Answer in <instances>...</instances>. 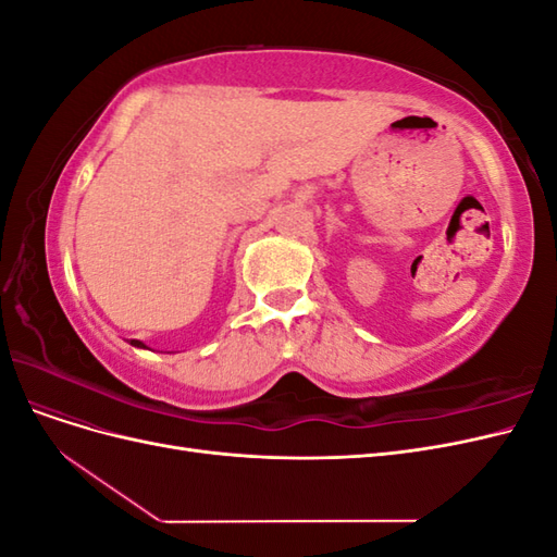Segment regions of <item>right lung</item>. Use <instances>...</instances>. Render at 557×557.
<instances>
[{"mask_svg":"<svg viewBox=\"0 0 557 557\" xmlns=\"http://www.w3.org/2000/svg\"><path fill=\"white\" fill-rule=\"evenodd\" d=\"M129 344L134 346V348H148L144 342H139V339H129Z\"/></svg>","mask_w":557,"mask_h":557,"instance_id":"obj_1","label":"right lung"}]
</instances>
